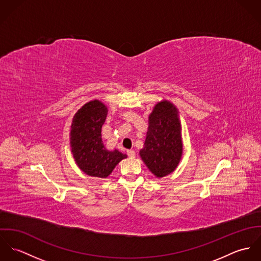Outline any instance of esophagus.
Returning a JSON list of instances; mask_svg holds the SVG:
<instances>
[{
	"label": "esophagus",
	"instance_id": "34e87169",
	"mask_svg": "<svg viewBox=\"0 0 261 261\" xmlns=\"http://www.w3.org/2000/svg\"><path fill=\"white\" fill-rule=\"evenodd\" d=\"M127 155H128L129 158H135V156H136V152H135V150H133V149L127 150Z\"/></svg>",
	"mask_w": 261,
	"mask_h": 261
}]
</instances>
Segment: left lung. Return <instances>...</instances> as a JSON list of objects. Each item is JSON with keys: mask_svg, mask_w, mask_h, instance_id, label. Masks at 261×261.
<instances>
[{"mask_svg": "<svg viewBox=\"0 0 261 261\" xmlns=\"http://www.w3.org/2000/svg\"><path fill=\"white\" fill-rule=\"evenodd\" d=\"M178 109L170 101L158 102L149 116V128L140 155L149 171L163 178L178 167L183 152Z\"/></svg>", "mask_w": 261, "mask_h": 261, "instance_id": "obj_1", "label": "left lung"}]
</instances>
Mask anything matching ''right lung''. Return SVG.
Returning a JSON list of instances; mask_svg holds the SVG:
<instances>
[{"mask_svg":"<svg viewBox=\"0 0 261 261\" xmlns=\"http://www.w3.org/2000/svg\"><path fill=\"white\" fill-rule=\"evenodd\" d=\"M108 108L99 100L85 103L75 113L70 130V147L76 165L88 176L107 178L126 154L108 150L101 140V127Z\"/></svg>","mask_w":261,"mask_h":261,"instance_id":"1","label":"right lung"}]
</instances>
